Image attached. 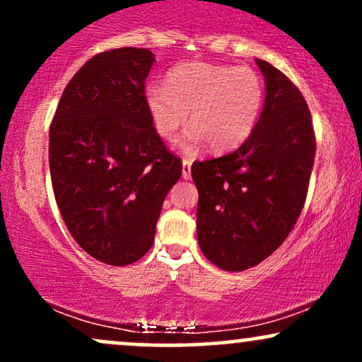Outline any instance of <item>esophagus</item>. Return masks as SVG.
I'll use <instances>...</instances> for the list:
<instances>
[{
  "instance_id": "esophagus-1",
  "label": "esophagus",
  "mask_w": 362,
  "mask_h": 362,
  "mask_svg": "<svg viewBox=\"0 0 362 362\" xmlns=\"http://www.w3.org/2000/svg\"><path fill=\"white\" fill-rule=\"evenodd\" d=\"M190 168H192V161L185 158V160L182 161V177H184L185 180H189L190 178Z\"/></svg>"
}]
</instances>
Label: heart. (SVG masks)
Instances as JSON below:
<instances>
[{"instance_id": "heart-1", "label": "heart", "mask_w": 362, "mask_h": 362, "mask_svg": "<svg viewBox=\"0 0 362 362\" xmlns=\"http://www.w3.org/2000/svg\"><path fill=\"white\" fill-rule=\"evenodd\" d=\"M262 103L264 83L252 68L213 62L180 64L168 71L167 86L144 88V105L160 138L172 139L189 115L192 126L180 141L185 151L204 143L216 153L238 148L255 129Z\"/></svg>"}]
</instances>
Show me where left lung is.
Listing matches in <instances>:
<instances>
[{
	"instance_id": "obj_1",
	"label": "left lung",
	"mask_w": 362,
	"mask_h": 362,
	"mask_svg": "<svg viewBox=\"0 0 362 362\" xmlns=\"http://www.w3.org/2000/svg\"><path fill=\"white\" fill-rule=\"evenodd\" d=\"M264 109L248 139L221 158L194 161L197 240L207 260L240 272L281 247L300 218L315 161L311 114L301 91L267 61Z\"/></svg>"
}]
</instances>
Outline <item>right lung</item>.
<instances>
[{
  "mask_svg": "<svg viewBox=\"0 0 362 362\" xmlns=\"http://www.w3.org/2000/svg\"><path fill=\"white\" fill-rule=\"evenodd\" d=\"M155 56L120 47L97 54L68 83L49 131V168L62 219L93 259L139 260L155 242L168 190L182 175L144 105Z\"/></svg>",
  "mask_w": 362,
  "mask_h": 362,
  "instance_id": "add662e5",
  "label": "right lung"
}]
</instances>
